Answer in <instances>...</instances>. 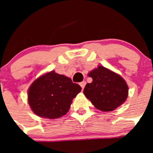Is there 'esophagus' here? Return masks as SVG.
<instances>
[{"mask_svg":"<svg viewBox=\"0 0 153 153\" xmlns=\"http://www.w3.org/2000/svg\"><path fill=\"white\" fill-rule=\"evenodd\" d=\"M79 85H80L81 88H82V90H83V88H84L85 85H86V82L85 81H83V82H81L80 83H79Z\"/></svg>","mask_w":153,"mask_h":153,"instance_id":"34e87169","label":"esophagus"}]
</instances>
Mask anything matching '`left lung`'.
<instances>
[{"mask_svg":"<svg viewBox=\"0 0 153 153\" xmlns=\"http://www.w3.org/2000/svg\"><path fill=\"white\" fill-rule=\"evenodd\" d=\"M88 76L93 81L86 85L83 93L97 109L113 111L126 100L129 87L118 74L100 65L89 73Z\"/></svg>","mask_w":153,"mask_h":153,"instance_id":"obj_1","label":"left lung"}]
</instances>
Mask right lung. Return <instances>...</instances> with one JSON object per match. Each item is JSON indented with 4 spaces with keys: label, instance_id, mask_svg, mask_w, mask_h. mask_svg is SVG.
Listing matches in <instances>:
<instances>
[{
    "label": "right lung",
    "instance_id": "right-lung-1",
    "mask_svg": "<svg viewBox=\"0 0 153 153\" xmlns=\"http://www.w3.org/2000/svg\"><path fill=\"white\" fill-rule=\"evenodd\" d=\"M80 91L79 84L52 70L36 78L30 86L27 101L36 116L58 119L67 114L73 100Z\"/></svg>",
    "mask_w": 153,
    "mask_h": 153
}]
</instances>
